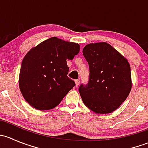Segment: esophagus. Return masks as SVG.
<instances>
[{
  "mask_svg": "<svg viewBox=\"0 0 148 148\" xmlns=\"http://www.w3.org/2000/svg\"><path fill=\"white\" fill-rule=\"evenodd\" d=\"M79 84H80V80L79 79H77V80H75V84H76V86H78L79 85Z\"/></svg>",
  "mask_w": 148,
  "mask_h": 148,
  "instance_id": "34e87169",
  "label": "esophagus"
}]
</instances>
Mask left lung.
Listing matches in <instances>:
<instances>
[{
    "label": "left lung",
    "instance_id": "1",
    "mask_svg": "<svg viewBox=\"0 0 148 148\" xmlns=\"http://www.w3.org/2000/svg\"><path fill=\"white\" fill-rule=\"evenodd\" d=\"M83 55L89 66V82L79 88L84 104L97 114L115 111L132 88L129 62L106 42L87 44Z\"/></svg>",
    "mask_w": 148,
    "mask_h": 148
}]
</instances>
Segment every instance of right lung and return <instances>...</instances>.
<instances>
[{
  "label": "right lung",
  "instance_id": "add662e5",
  "mask_svg": "<svg viewBox=\"0 0 148 148\" xmlns=\"http://www.w3.org/2000/svg\"><path fill=\"white\" fill-rule=\"evenodd\" d=\"M79 49L77 43L51 37L26 53L21 66L19 88L31 107L51 110L75 86L67 77L69 68L66 59H74Z\"/></svg>",
  "mask_w": 148,
  "mask_h": 148
}]
</instances>
